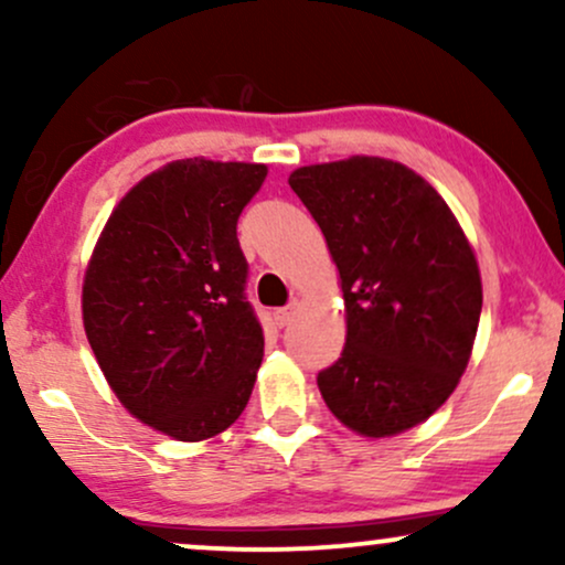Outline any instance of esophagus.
I'll return each instance as SVG.
<instances>
[{
  "mask_svg": "<svg viewBox=\"0 0 565 565\" xmlns=\"http://www.w3.org/2000/svg\"><path fill=\"white\" fill-rule=\"evenodd\" d=\"M291 316H295V302L287 305V308H278L276 313H274L276 327H287V323L291 321Z\"/></svg>",
  "mask_w": 565,
  "mask_h": 565,
  "instance_id": "1",
  "label": "esophagus"
}]
</instances>
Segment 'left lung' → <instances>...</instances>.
<instances>
[{
    "instance_id": "left-lung-1",
    "label": "left lung",
    "mask_w": 565,
    "mask_h": 565,
    "mask_svg": "<svg viewBox=\"0 0 565 565\" xmlns=\"http://www.w3.org/2000/svg\"><path fill=\"white\" fill-rule=\"evenodd\" d=\"M291 191L327 238L348 337L319 372L329 412L385 438L430 417L468 366L481 319V274L436 188L398 161L353 157L300 167Z\"/></svg>"
}]
</instances>
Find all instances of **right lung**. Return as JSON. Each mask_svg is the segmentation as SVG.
Returning <instances> with one entry per match:
<instances>
[{"label":"right lung","instance_id":"1","mask_svg":"<svg viewBox=\"0 0 565 565\" xmlns=\"http://www.w3.org/2000/svg\"><path fill=\"white\" fill-rule=\"evenodd\" d=\"M265 164L180 159L108 217L84 274V332L140 423L204 440L238 419L263 361L238 215Z\"/></svg>","mask_w":565,"mask_h":565}]
</instances>
